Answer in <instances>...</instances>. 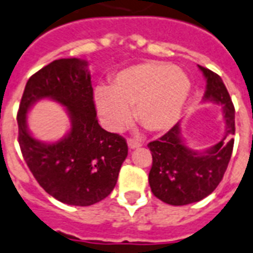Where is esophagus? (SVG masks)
<instances>
[{
    "instance_id": "obj_1",
    "label": "esophagus",
    "mask_w": 253,
    "mask_h": 253,
    "mask_svg": "<svg viewBox=\"0 0 253 253\" xmlns=\"http://www.w3.org/2000/svg\"><path fill=\"white\" fill-rule=\"evenodd\" d=\"M127 144H128L131 149H135V148L141 147V141H139L137 139H133V137H128L127 139Z\"/></svg>"
}]
</instances>
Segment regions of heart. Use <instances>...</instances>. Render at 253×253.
Returning a JSON list of instances; mask_svg holds the SVG:
<instances>
[{
  "mask_svg": "<svg viewBox=\"0 0 253 253\" xmlns=\"http://www.w3.org/2000/svg\"><path fill=\"white\" fill-rule=\"evenodd\" d=\"M191 89L183 71L165 62H143L121 70L110 85L94 92L97 112L106 126L120 130L133 117L149 132H164L178 121Z\"/></svg>",
  "mask_w": 253,
  "mask_h": 253,
  "instance_id": "b5f03b06",
  "label": "heart"
}]
</instances>
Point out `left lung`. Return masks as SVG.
Instances as JSON below:
<instances>
[{
    "mask_svg": "<svg viewBox=\"0 0 253 253\" xmlns=\"http://www.w3.org/2000/svg\"><path fill=\"white\" fill-rule=\"evenodd\" d=\"M207 79L204 100L221 104L226 132L219 143L204 152L187 147L176 123L148 148L152 153L149 186L156 198L170 205H187L207 198L217 188L226 171L233 153L235 109L219 75L199 66Z\"/></svg>",
    "mask_w": 253,
    "mask_h": 253,
    "instance_id": "obj_1",
    "label": "left lung"
}]
</instances>
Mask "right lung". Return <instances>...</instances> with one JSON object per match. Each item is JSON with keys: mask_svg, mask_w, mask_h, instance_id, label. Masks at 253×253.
I'll return each instance as SVG.
<instances>
[{"mask_svg": "<svg viewBox=\"0 0 253 253\" xmlns=\"http://www.w3.org/2000/svg\"><path fill=\"white\" fill-rule=\"evenodd\" d=\"M87 61L55 59L28 79L18 110V141L27 166L38 183L63 204L88 207L116 187L128 147L118 133L98 125ZM52 98L66 106L72 128L62 141L46 145L26 128L32 103Z\"/></svg>", "mask_w": 253, "mask_h": 253, "instance_id": "add662e5", "label": "right lung"}]
</instances>
